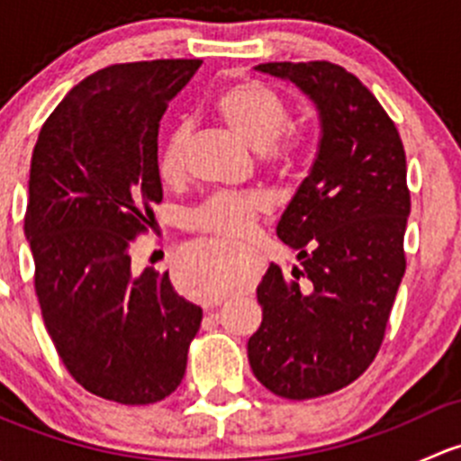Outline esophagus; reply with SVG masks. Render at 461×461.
<instances>
[{
    "mask_svg": "<svg viewBox=\"0 0 461 461\" xmlns=\"http://www.w3.org/2000/svg\"><path fill=\"white\" fill-rule=\"evenodd\" d=\"M218 303H221V301H212V305H218Z\"/></svg>",
    "mask_w": 461,
    "mask_h": 461,
    "instance_id": "1",
    "label": "esophagus"
}]
</instances>
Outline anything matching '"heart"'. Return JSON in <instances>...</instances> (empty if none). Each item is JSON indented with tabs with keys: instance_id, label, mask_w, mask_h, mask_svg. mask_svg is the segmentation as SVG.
I'll list each match as a JSON object with an SVG mask.
<instances>
[{
	"instance_id": "b5f03b06",
	"label": "heart",
	"mask_w": 461,
	"mask_h": 461,
	"mask_svg": "<svg viewBox=\"0 0 461 461\" xmlns=\"http://www.w3.org/2000/svg\"><path fill=\"white\" fill-rule=\"evenodd\" d=\"M218 118L230 131L258 151L260 162L276 174H287L305 153V136L290 124L287 102L260 82H236L216 97ZM187 131L174 129L158 153V176L165 183H178L185 174ZM269 212L263 194H216L187 213L192 230L221 236L222 240L243 239L252 231L260 216ZM234 285L222 257H192L183 276L185 294L194 299H216Z\"/></svg>"
}]
</instances>
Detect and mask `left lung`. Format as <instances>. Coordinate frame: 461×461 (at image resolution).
<instances>
[{"instance_id": "left-lung-1", "label": "left lung", "mask_w": 461, "mask_h": 461, "mask_svg": "<svg viewBox=\"0 0 461 461\" xmlns=\"http://www.w3.org/2000/svg\"><path fill=\"white\" fill-rule=\"evenodd\" d=\"M257 71L299 86L321 120L312 169L276 225L301 265H269L257 287L263 321L248 341L260 384L301 402L346 388L379 352L406 272V151L379 100L339 64Z\"/></svg>"}]
</instances>
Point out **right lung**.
I'll return each instance as SVG.
<instances>
[{
  "mask_svg": "<svg viewBox=\"0 0 461 461\" xmlns=\"http://www.w3.org/2000/svg\"><path fill=\"white\" fill-rule=\"evenodd\" d=\"M201 64L95 71L67 93L32 149L24 234L44 325L73 379L124 406L178 388L203 321L169 272H133L129 252L162 201L160 118Z\"/></svg>",
  "mask_w": 461,
  "mask_h": 461,
  "instance_id": "1",
  "label": "right lung"
}]
</instances>
